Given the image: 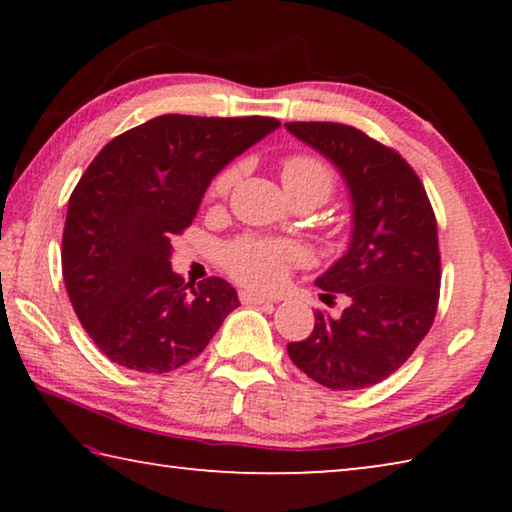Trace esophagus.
<instances>
[{
  "label": "esophagus",
  "instance_id": "34e87169",
  "mask_svg": "<svg viewBox=\"0 0 512 512\" xmlns=\"http://www.w3.org/2000/svg\"><path fill=\"white\" fill-rule=\"evenodd\" d=\"M239 298L244 305H273L271 298H264L259 296V293H253V291H241Z\"/></svg>",
  "mask_w": 512,
  "mask_h": 512
}]
</instances>
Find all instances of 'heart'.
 Returning <instances> with one entry per match:
<instances>
[{"label": "heart", "instance_id": "heart-1", "mask_svg": "<svg viewBox=\"0 0 512 512\" xmlns=\"http://www.w3.org/2000/svg\"><path fill=\"white\" fill-rule=\"evenodd\" d=\"M282 185L289 196L314 194L320 203L332 194L334 176L327 164L311 155H291L282 162ZM239 171L223 169L212 180L210 196L223 198L235 185ZM300 259V246L287 239L241 237L223 248L221 262L237 282L250 289L271 291L287 280L289 268Z\"/></svg>", "mask_w": 512, "mask_h": 512}]
</instances>
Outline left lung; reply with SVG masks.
<instances>
[{
  "label": "left lung",
  "instance_id": "obj_1",
  "mask_svg": "<svg viewBox=\"0 0 512 512\" xmlns=\"http://www.w3.org/2000/svg\"><path fill=\"white\" fill-rule=\"evenodd\" d=\"M291 135L334 164L352 203L345 253L316 277L323 300L345 293L339 318L316 311L291 361L332 391L379 384L427 336L438 307V228L427 192L400 153L366 133L329 121H291Z\"/></svg>",
  "mask_w": 512,
  "mask_h": 512
}]
</instances>
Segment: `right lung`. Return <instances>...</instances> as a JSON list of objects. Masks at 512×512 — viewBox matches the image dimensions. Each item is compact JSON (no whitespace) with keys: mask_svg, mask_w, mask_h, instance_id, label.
I'll return each instance as SVG.
<instances>
[{"mask_svg":"<svg viewBox=\"0 0 512 512\" xmlns=\"http://www.w3.org/2000/svg\"><path fill=\"white\" fill-rule=\"evenodd\" d=\"M275 128L271 117L162 115L92 160L67 205L63 277L81 325L110 361L176 370L239 307L221 277L187 291L171 268V237L194 221L216 173Z\"/></svg>","mask_w":512,"mask_h":512,"instance_id":"right-lung-1","label":"right lung"}]
</instances>
